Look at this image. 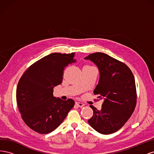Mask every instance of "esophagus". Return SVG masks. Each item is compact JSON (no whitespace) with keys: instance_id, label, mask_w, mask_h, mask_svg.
<instances>
[{"instance_id":"obj_1","label":"esophagus","mask_w":154,"mask_h":154,"mask_svg":"<svg viewBox=\"0 0 154 154\" xmlns=\"http://www.w3.org/2000/svg\"><path fill=\"white\" fill-rule=\"evenodd\" d=\"M84 104L82 103H80V102H76V106H77L78 107H80V108H82V107L84 106Z\"/></svg>"}]
</instances>
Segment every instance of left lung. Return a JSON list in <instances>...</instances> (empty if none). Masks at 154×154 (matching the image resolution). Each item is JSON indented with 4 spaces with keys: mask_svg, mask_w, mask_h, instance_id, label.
<instances>
[{
    "mask_svg": "<svg viewBox=\"0 0 154 154\" xmlns=\"http://www.w3.org/2000/svg\"><path fill=\"white\" fill-rule=\"evenodd\" d=\"M85 59L91 60L99 69L100 80L94 94L103 100L100 110L90 106L94 113L88 123L102 134L117 132L127 122L136 105L133 74L127 65L103 53L90 54Z\"/></svg>",
    "mask_w": 154,
    "mask_h": 154,
    "instance_id": "obj_1",
    "label": "left lung"
}]
</instances>
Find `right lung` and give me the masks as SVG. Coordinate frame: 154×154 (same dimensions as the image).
<instances>
[{"mask_svg":"<svg viewBox=\"0 0 154 154\" xmlns=\"http://www.w3.org/2000/svg\"><path fill=\"white\" fill-rule=\"evenodd\" d=\"M74 53H52L34 63L20 78L17 102L22 119L40 134L57 128L74 105L72 99L63 101L53 96V88L61 84L64 69L75 62Z\"/></svg>","mask_w":154,"mask_h":154,"instance_id":"add662e5","label":"right lung"}]
</instances>
